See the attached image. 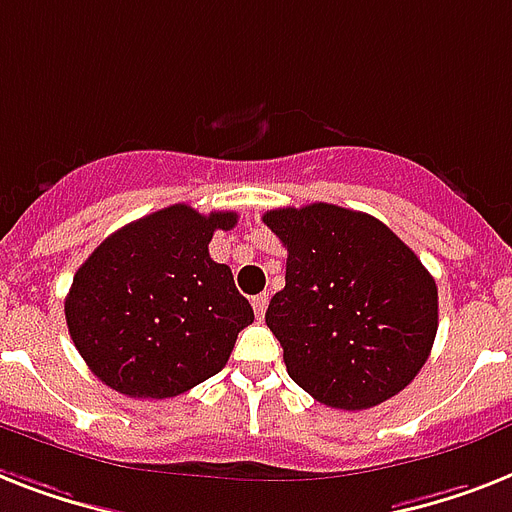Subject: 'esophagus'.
<instances>
[{
    "label": "esophagus",
    "mask_w": 512,
    "mask_h": 512,
    "mask_svg": "<svg viewBox=\"0 0 512 512\" xmlns=\"http://www.w3.org/2000/svg\"><path fill=\"white\" fill-rule=\"evenodd\" d=\"M252 307H255L257 318H263L265 310H268V294H257V297H252Z\"/></svg>",
    "instance_id": "34e87169"
}]
</instances>
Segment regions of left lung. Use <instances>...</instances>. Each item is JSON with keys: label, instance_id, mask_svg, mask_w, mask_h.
<instances>
[{"label": "left lung", "instance_id": "obj_1", "mask_svg": "<svg viewBox=\"0 0 512 512\" xmlns=\"http://www.w3.org/2000/svg\"><path fill=\"white\" fill-rule=\"evenodd\" d=\"M263 223L289 252L265 323L294 384L336 410L402 392L439 326L436 284L418 255L373 215L326 202L278 207Z\"/></svg>", "mask_w": 512, "mask_h": 512}]
</instances>
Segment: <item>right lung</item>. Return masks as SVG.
<instances>
[{
  "instance_id": "obj_1",
  "label": "right lung",
  "mask_w": 512,
  "mask_h": 512,
  "mask_svg": "<svg viewBox=\"0 0 512 512\" xmlns=\"http://www.w3.org/2000/svg\"><path fill=\"white\" fill-rule=\"evenodd\" d=\"M236 220L170 205L107 236L76 270L65 321L102 384L165 400L223 371L239 331L255 321L231 268L207 249Z\"/></svg>"
}]
</instances>
